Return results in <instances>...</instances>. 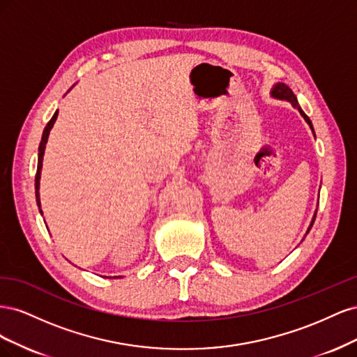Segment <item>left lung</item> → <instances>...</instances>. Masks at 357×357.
<instances>
[{"instance_id": "8db88e82", "label": "left lung", "mask_w": 357, "mask_h": 357, "mask_svg": "<svg viewBox=\"0 0 357 357\" xmlns=\"http://www.w3.org/2000/svg\"><path fill=\"white\" fill-rule=\"evenodd\" d=\"M271 96L273 98H275V100H280V101H287V102H290L291 105L295 107V109L301 113V116L304 117V121L308 123V126L311 128V131H312V134H314V128H312V123H311V121H310V117L302 112V109H301V105L298 104V100H296V96H295V93L291 92V89L289 88V86L286 84V83H275L274 86H273V89H271ZM316 214H317V210H316V213H314V215H312V220H311V223H310V226H308V229H307V234L310 232V229L312 228V223H314V220H316ZM305 234V235H307Z\"/></svg>"}]
</instances>
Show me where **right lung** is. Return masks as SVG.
Segmentation results:
<instances>
[{
	"mask_svg": "<svg viewBox=\"0 0 357 357\" xmlns=\"http://www.w3.org/2000/svg\"><path fill=\"white\" fill-rule=\"evenodd\" d=\"M56 117H58V110L55 112V114L52 116L49 123L45 128V131H43V137H41V142H40V146H38V164H37V174H36V199H37V205H38V210H40L41 215H43V210H41V202H40V178H41V168H43V156H45L47 138H49V134H50V129L53 128V125H55V122H56ZM110 278H122V275L110 277Z\"/></svg>",
	"mask_w": 357,
	"mask_h": 357,
	"instance_id": "1",
	"label": "right lung"
}]
</instances>
